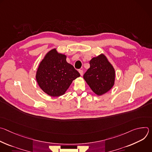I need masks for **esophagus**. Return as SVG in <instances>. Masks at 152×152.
Listing matches in <instances>:
<instances>
[{
  "instance_id": "esophagus-1",
  "label": "esophagus",
  "mask_w": 152,
  "mask_h": 152,
  "mask_svg": "<svg viewBox=\"0 0 152 152\" xmlns=\"http://www.w3.org/2000/svg\"><path fill=\"white\" fill-rule=\"evenodd\" d=\"M79 73H80V75H81V76H82L83 75V70H81V69H80V70H79Z\"/></svg>"
}]
</instances>
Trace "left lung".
I'll return each mask as SVG.
<instances>
[{"label":"left lung","mask_w":152,"mask_h":152,"mask_svg":"<svg viewBox=\"0 0 152 152\" xmlns=\"http://www.w3.org/2000/svg\"><path fill=\"white\" fill-rule=\"evenodd\" d=\"M90 64V67L83 75V78L93 92L102 95L113 86L115 70L103 55L93 58Z\"/></svg>","instance_id":"left-lung-1"}]
</instances>
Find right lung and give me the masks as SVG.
<instances>
[{"mask_svg": "<svg viewBox=\"0 0 152 152\" xmlns=\"http://www.w3.org/2000/svg\"><path fill=\"white\" fill-rule=\"evenodd\" d=\"M79 76V73L66 61V56L53 49L39 64L36 79L43 91L58 97L63 95L72 81Z\"/></svg>", "mask_w": 152, "mask_h": 152, "instance_id": "add662e5", "label": "right lung"}]
</instances>
